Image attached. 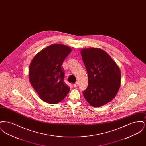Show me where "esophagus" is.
I'll return each mask as SVG.
<instances>
[{
    "label": "esophagus",
    "instance_id": "34e87169",
    "mask_svg": "<svg viewBox=\"0 0 146 146\" xmlns=\"http://www.w3.org/2000/svg\"><path fill=\"white\" fill-rule=\"evenodd\" d=\"M78 82H76V83L73 84V86H74V88H76V87L78 86Z\"/></svg>",
    "mask_w": 146,
    "mask_h": 146
}]
</instances>
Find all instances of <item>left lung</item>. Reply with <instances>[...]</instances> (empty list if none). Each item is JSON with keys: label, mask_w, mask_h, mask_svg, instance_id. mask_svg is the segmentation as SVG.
Wrapping results in <instances>:
<instances>
[{"label": "left lung", "mask_w": 146, "mask_h": 146, "mask_svg": "<svg viewBox=\"0 0 146 146\" xmlns=\"http://www.w3.org/2000/svg\"><path fill=\"white\" fill-rule=\"evenodd\" d=\"M80 53L89 82L84 96L91 106L100 107L111 101L117 94L121 83L120 70L111 57L102 49H82Z\"/></svg>", "instance_id": "8db88e82"}]
</instances>
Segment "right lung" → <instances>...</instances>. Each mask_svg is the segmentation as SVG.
Listing matches in <instances>:
<instances>
[{"instance_id":"right-lung-1","label":"right lung","mask_w":146,"mask_h":146,"mask_svg":"<svg viewBox=\"0 0 146 146\" xmlns=\"http://www.w3.org/2000/svg\"><path fill=\"white\" fill-rule=\"evenodd\" d=\"M71 51L69 46L52 44L39 52L31 63L30 83L45 102L58 104L69 92L70 88L63 81L64 73L62 64Z\"/></svg>"}]
</instances>
